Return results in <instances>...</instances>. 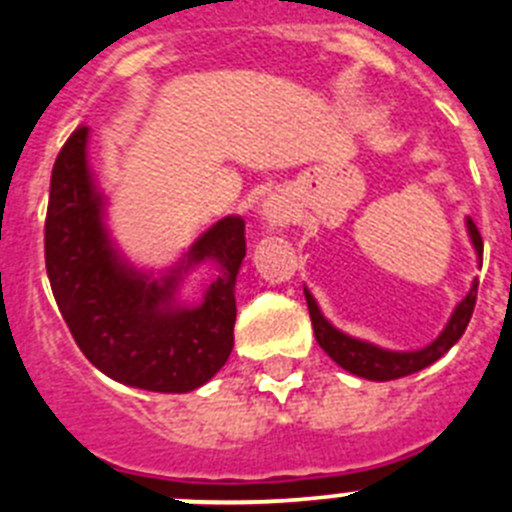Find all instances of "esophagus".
<instances>
[{"instance_id":"esophagus-1","label":"esophagus","mask_w":512,"mask_h":512,"mask_svg":"<svg viewBox=\"0 0 512 512\" xmlns=\"http://www.w3.org/2000/svg\"><path fill=\"white\" fill-rule=\"evenodd\" d=\"M261 215H264L266 228H282V225L289 223V207H287V202L279 200V197H271V200H266Z\"/></svg>"}]
</instances>
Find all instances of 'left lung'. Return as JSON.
I'll use <instances>...</instances> for the list:
<instances>
[{"instance_id":"obj_1","label":"left lung","mask_w":512,"mask_h":512,"mask_svg":"<svg viewBox=\"0 0 512 512\" xmlns=\"http://www.w3.org/2000/svg\"><path fill=\"white\" fill-rule=\"evenodd\" d=\"M467 233L469 241H472L474 251L479 256V266H482V235H479L477 225H474L472 217H467ZM477 287L479 282L474 279L472 289L467 292V297L456 305V310L451 312V320L446 323L441 336L431 343V346L420 348V351H387V348H379L374 343L359 341V338H351L346 333H341L338 328L328 323L320 312L318 302L305 289L307 310H310L312 330H315V341L320 343L325 354L336 361L338 366H343L346 372L356 374V377L372 379V382H390V379L408 377V374L420 372L425 366H431L433 361L441 359L467 330L469 320H472L474 305H477Z\"/></svg>"}]
</instances>
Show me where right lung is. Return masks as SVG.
<instances>
[{"instance_id":"1","label":"right lung","mask_w":512,"mask_h":512,"mask_svg":"<svg viewBox=\"0 0 512 512\" xmlns=\"http://www.w3.org/2000/svg\"><path fill=\"white\" fill-rule=\"evenodd\" d=\"M89 128L63 143L45 215V269L81 354L110 379L148 392H192L233 351L235 277L246 256V223L223 217L161 279L133 269L104 228V197L87 161ZM212 260L221 277L200 306L175 300L181 274Z\"/></svg>"}]
</instances>
